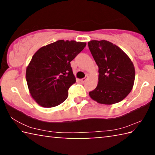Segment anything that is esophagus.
<instances>
[{"label": "esophagus", "mask_w": 155, "mask_h": 155, "mask_svg": "<svg viewBox=\"0 0 155 155\" xmlns=\"http://www.w3.org/2000/svg\"><path fill=\"white\" fill-rule=\"evenodd\" d=\"M87 78H88L87 76H86V77H85V78H82V79L81 80V82H83V83L85 82V81H86V80H87Z\"/></svg>", "instance_id": "obj_1"}]
</instances>
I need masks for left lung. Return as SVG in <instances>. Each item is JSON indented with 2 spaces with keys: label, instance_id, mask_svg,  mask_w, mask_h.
Returning <instances> with one entry per match:
<instances>
[{
  "label": "left lung",
  "instance_id": "left-lung-1",
  "mask_svg": "<svg viewBox=\"0 0 155 155\" xmlns=\"http://www.w3.org/2000/svg\"><path fill=\"white\" fill-rule=\"evenodd\" d=\"M88 46L98 66L97 87L90 96L98 103L112 104L122 101L130 92L135 81V68L122 50L106 40H91Z\"/></svg>",
  "mask_w": 155,
  "mask_h": 155
}]
</instances>
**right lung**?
Returning <instances> with one entry per match:
<instances>
[{"mask_svg": "<svg viewBox=\"0 0 155 155\" xmlns=\"http://www.w3.org/2000/svg\"><path fill=\"white\" fill-rule=\"evenodd\" d=\"M86 43L58 40L41 47L33 56L26 71L31 96L40 106L53 107L64 102L76 83L70 65Z\"/></svg>", "mask_w": 155, "mask_h": 155, "instance_id": "1", "label": "right lung"}]
</instances>
